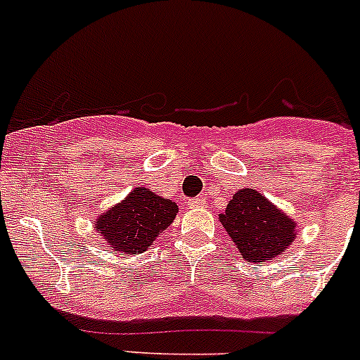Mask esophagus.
Here are the masks:
<instances>
[{
	"mask_svg": "<svg viewBox=\"0 0 360 360\" xmlns=\"http://www.w3.org/2000/svg\"><path fill=\"white\" fill-rule=\"evenodd\" d=\"M203 203H205L203 198H191V200H188V207H190V209H197V207H202Z\"/></svg>",
	"mask_w": 360,
	"mask_h": 360,
	"instance_id": "34e87169",
	"label": "esophagus"
}]
</instances>
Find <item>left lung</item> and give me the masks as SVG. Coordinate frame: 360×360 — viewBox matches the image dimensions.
Masks as SVG:
<instances>
[{
	"instance_id": "1",
	"label": "left lung",
	"mask_w": 360,
	"mask_h": 360,
	"mask_svg": "<svg viewBox=\"0 0 360 360\" xmlns=\"http://www.w3.org/2000/svg\"><path fill=\"white\" fill-rule=\"evenodd\" d=\"M219 221L244 259L263 264L292 245L296 223L254 188L238 190Z\"/></svg>"
}]
</instances>
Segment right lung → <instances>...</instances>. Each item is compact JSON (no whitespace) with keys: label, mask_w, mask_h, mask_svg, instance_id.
Returning a JSON list of instances; mask_svg holds the SVG:
<instances>
[{"label":"right lung","mask_w":360,"mask_h":360,"mask_svg":"<svg viewBox=\"0 0 360 360\" xmlns=\"http://www.w3.org/2000/svg\"><path fill=\"white\" fill-rule=\"evenodd\" d=\"M177 212L176 202L136 186L122 202L101 214L94 228L111 250L130 256L150 249L158 235L172 224Z\"/></svg>","instance_id":"1"}]
</instances>
